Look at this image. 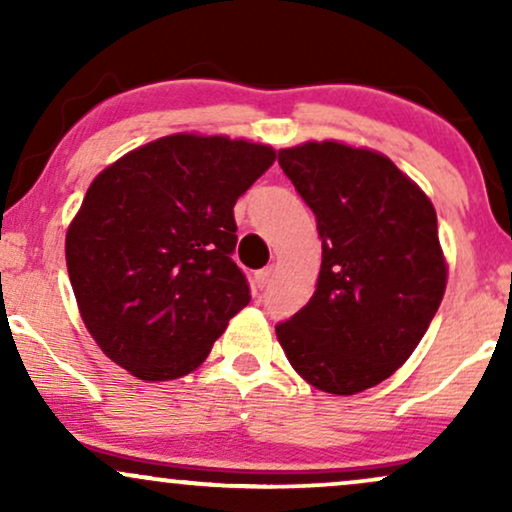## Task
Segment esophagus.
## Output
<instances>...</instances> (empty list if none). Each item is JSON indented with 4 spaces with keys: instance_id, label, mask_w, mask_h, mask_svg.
I'll return each instance as SVG.
<instances>
[{
    "instance_id": "1",
    "label": "esophagus",
    "mask_w": 512,
    "mask_h": 512,
    "mask_svg": "<svg viewBox=\"0 0 512 512\" xmlns=\"http://www.w3.org/2000/svg\"><path fill=\"white\" fill-rule=\"evenodd\" d=\"M272 274H274V269H272V267H264V269H260V272L255 274L257 286H260V289H264V286H267L269 281H272Z\"/></svg>"
}]
</instances>
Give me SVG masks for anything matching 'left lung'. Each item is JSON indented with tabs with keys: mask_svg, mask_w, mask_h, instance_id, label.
I'll list each match as a JSON object with an SVG mask.
<instances>
[{
	"mask_svg": "<svg viewBox=\"0 0 512 512\" xmlns=\"http://www.w3.org/2000/svg\"><path fill=\"white\" fill-rule=\"evenodd\" d=\"M313 209L322 264L313 298L276 325L296 373L330 395L383 383L421 342L448 281L431 199L390 158L339 142L279 151Z\"/></svg>",
	"mask_w": 512,
	"mask_h": 512,
	"instance_id": "1",
	"label": "left lung"
}]
</instances>
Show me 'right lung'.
I'll list each match as a JSON object with an SVG mask.
<instances>
[{
    "mask_svg": "<svg viewBox=\"0 0 512 512\" xmlns=\"http://www.w3.org/2000/svg\"><path fill=\"white\" fill-rule=\"evenodd\" d=\"M274 158L245 139L173 134L91 182L67 231V269L110 361L139 380H175L209 356L250 303L231 257L233 207Z\"/></svg>",
    "mask_w": 512,
    "mask_h": 512,
    "instance_id": "1",
    "label": "right lung"
}]
</instances>
